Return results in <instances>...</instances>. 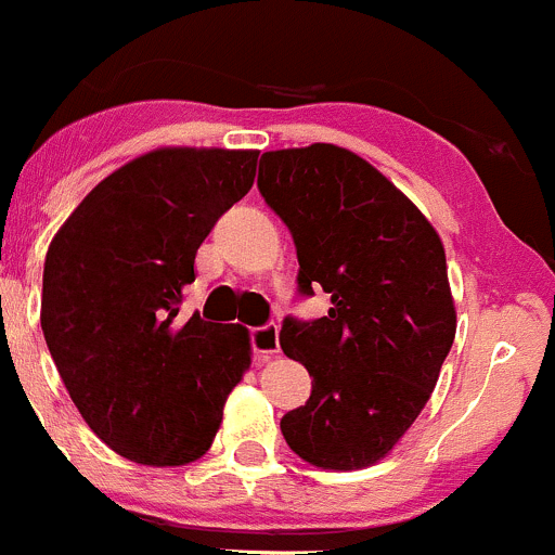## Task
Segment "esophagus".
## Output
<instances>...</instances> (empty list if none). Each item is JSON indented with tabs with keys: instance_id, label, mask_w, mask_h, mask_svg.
<instances>
[{
	"instance_id": "34e87169",
	"label": "esophagus",
	"mask_w": 555,
	"mask_h": 555,
	"mask_svg": "<svg viewBox=\"0 0 555 555\" xmlns=\"http://www.w3.org/2000/svg\"><path fill=\"white\" fill-rule=\"evenodd\" d=\"M251 349H255L257 357H271L279 354V324H262V327L249 330Z\"/></svg>"
}]
</instances>
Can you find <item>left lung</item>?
Here are the masks:
<instances>
[{
	"instance_id": "8db88e82",
	"label": "left lung",
	"mask_w": 555,
	"mask_h": 555,
	"mask_svg": "<svg viewBox=\"0 0 555 555\" xmlns=\"http://www.w3.org/2000/svg\"><path fill=\"white\" fill-rule=\"evenodd\" d=\"M257 188L293 233L298 293L330 295L327 317L282 322L284 354L313 378L306 405L284 413V440L322 469L371 467L427 405L456 335L443 242L335 144L262 153Z\"/></svg>"
}]
</instances>
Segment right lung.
I'll return each mask as SVG.
<instances>
[{
    "label": "right lung",
    "mask_w": 555,
    "mask_h": 555,
    "mask_svg": "<svg viewBox=\"0 0 555 555\" xmlns=\"http://www.w3.org/2000/svg\"><path fill=\"white\" fill-rule=\"evenodd\" d=\"M257 155L153 150L102 179L50 242L44 344L88 427L137 464L204 456L251 362L242 324L177 313L195 251L249 193Z\"/></svg>",
    "instance_id": "add662e5"
}]
</instances>
